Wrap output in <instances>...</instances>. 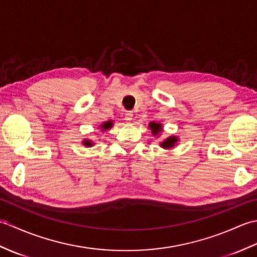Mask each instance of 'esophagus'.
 <instances>
[{
  "instance_id": "esophagus-1",
  "label": "esophagus",
  "mask_w": 257,
  "mask_h": 257,
  "mask_svg": "<svg viewBox=\"0 0 257 257\" xmlns=\"http://www.w3.org/2000/svg\"><path fill=\"white\" fill-rule=\"evenodd\" d=\"M133 116H134V113L132 112V111H127L124 113V119H125V121H127L128 123H130L133 121Z\"/></svg>"
}]
</instances>
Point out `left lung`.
<instances>
[{"instance_id": "1", "label": "left lung", "mask_w": 257, "mask_h": 257, "mask_svg": "<svg viewBox=\"0 0 257 257\" xmlns=\"http://www.w3.org/2000/svg\"><path fill=\"white\" fill-rule=\"evenodd\" d=\"M149 127H150V129L152 130V134H154L155 136L158 135V133H159L160 130H161V124H160V123L151 122V123L149 124ZM174 143H177V138L173 137V136H172V137H169L167 140L163 141V143L161 144V147H163V148H167V149H168V148H172Z\"/></svg>"}]
</instances>
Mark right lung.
<instances>
[{"mask_svg": "<svg viewBox=\"0 0 257 257\" xmlns=\"http://www.w3.org/2000/svg\"><path fill=\"white\" fill-rule=\"evenodd\" d=\"M111 125H112V121H111V120H109V121L105 122V123H103V124L101 125V128H102V129H109V128H111ZM84 145L90 147V146H91V143H90V141H88V140H85V141H84Z\"/></svg>", "mask_w": 257, "mask_h": 257, "instance_id": "add662e5", "label": "right lung"}]
</instances>
